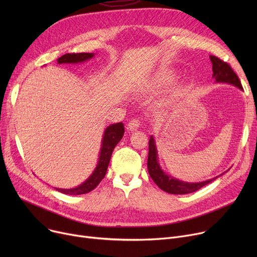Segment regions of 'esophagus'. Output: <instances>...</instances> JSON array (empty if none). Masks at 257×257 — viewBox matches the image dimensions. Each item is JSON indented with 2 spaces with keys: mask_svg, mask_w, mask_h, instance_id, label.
I'll return each instance as SVG.
<instances>
[{
  "mask_svg": "<svg viewBox=\"0 0 257 257\" xmlns=\"http://www.w3.org/2000/svg\"><path fill=\"white\" fill-rule=\"evenodd\" d=\"M140 125H141V121H140V119H138V118H133V119H131L129 123H128V125H127V129L128 130H130V131H133V130H137L139 127H140Z\"/></svg>",
  "mask_w": 257,
  "mask_h": 257,
  "instance_id": "1",
  "label": "esophagus"
}]
</instances>
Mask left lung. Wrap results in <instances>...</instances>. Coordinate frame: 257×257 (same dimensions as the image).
I'll return each mask as SVG.
<instances>
[{
    "mask_svg": "<svg viewBox=\"0 0 257 257\" xmlns=\"http://www.w3.org/2000/svg\"><path fill=\"white\" fill-rule=\"evenodd\" d=\"M210 61L212 63V77L215 79L217 82L229 83L232 84L239 89L242 90V86L237 75L233 72L231 66L227 62L221 60L220 58L210 55ZM148 172H149L151 178L157 184V186L161 190L174 195H185L194 193L201 187L207 185L209 182L217 179L218 177H214L212 179H208L203 182H197V183H190L178 180L176 178H173L169 175H167L163 170H161L158 158H157V149L154 138L151 137L149 141V155H148Z\"/></svg>",
    "mask_w": 257,
    "mask_h": 257,
    "instance_id": "8db88e82",
    "label": "left lung"
}]
</instances>
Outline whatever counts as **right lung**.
Wrapping results in <instances>:
<instances>
[{
  "label": "right lung",
  "mask_w": 257,
  "mask_h": 257,
  "mask_svg": "<svg viewBox=\"0 0 257 257\" xmlns=\"http://www.w3.org/2000/svg\"><path fill=\"white\" fill-rule=\"evenodd\" d=\"M93 53H73V54H64L63 56L59 57L57 59V62L59 64L61 63H78L83 62L86 60H89L93 57ZM125 128L123 123H116L108 126L105 129L104 136L102 139V147L100 151L99 161L98 165L92 172L90 176L82 183L78 185L75 188H56V191L65 194V195H82L89 193L93 188H96L97 185L102 181V179L105 177V174L109 165V161L111 158L112 151L114 147L117 145V143L121 140L124 136Z\"/></svg>",
  "instance_id": "right-lung-1"
}]
</instances>
